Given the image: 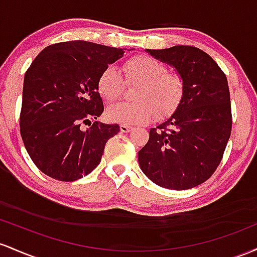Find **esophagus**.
Returning <instances> with one entry per match:
<instances>
[{
	"mask_svg": "<svg viewBox=\"0 0 257 257\" xmlns=\"http://www.w3.org/2000/svg\"><path fill=\"white\" fill-rule=\"evenodd\" d=\"M132 130V127L131 126H128V125H120V131L121 132H130Z\"/></svg>",
	"mask_w": 257,
	"mask_h": 257,
	"instance_id": "esophagus-1",
	"label": "esophagus"
}]
</instances>
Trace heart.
I'll return each instance as SVG.
<instances>
[{"label":"heart","mask_w":257,"mask_h":257,"mask_svg":"<svg viewBox=\"0 0 257 257\" xmlns=\"http://www.w3.org/2000/svg\"><path fill=\"white\" fill-rule=\"evenodd\" d=\"M125 82L137 85L132 93L136 102L119 103L106 110L110 121L122 125L147 122L154 116L164 119L180 105L184 94V81L178 73L152 56L140 54L125 60L122 65ZM122 77L113 66H106L97 79V91L108 103L119 99L123 91Z\"/></svg>","instance_id":"heart-1"}]
</instances>
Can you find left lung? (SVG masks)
<instances>
[{"mask_svg": "<svg viewBox=\"0 0 257 257\" xmlns=\"http://www.w3.org/2000/svg\"><path fill=\"white\" fill-rule=\"evenodd\" d=\"M146 51L174 66L184 81V94L175 113L151 128L138 163L158 186L174 191L193 188L211 177L229 140L227 77L209 54L193 46Z\"/></svg>", "mask_w": 257, "mask_h": 257, "instance_id": "left-lung-1", "label": "left lung"}]
</instances>
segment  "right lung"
I'll return each mask as SVG.
<instances>
[{
	"mask_svg": "<svg viewBox=\"0 0 257 257\" xmlns=\"http://www.w3.org/2000/svg\"><path fill=\"white\" fill-rule=\"evenodd\" d=\"M123 56L122 48L98 43H54L34 59L25 73L20 111V135L31 160L45 175L73 182L98 166L105 143L117 123L94 121L102 115L97 91L100 71Z\"/></svg>",
	"mask_w": 257,
	"mask_h": 257,
	"instance_id": "right-lung-1",
	"label": "right lung"
}]
</instances>
